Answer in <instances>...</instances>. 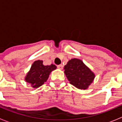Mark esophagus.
<instances>
[{
    "label": "esophagus",
    "instance_id": "obj_1",
    "mask_svg": "<svg viewBox=\"0 0 122 122\" xmlns=\"http://www.w3.org/2000/svg\"><path fill=\"white\" fill-rule=\"evenodd\" d=\"M63 66L62 65V64H60V65H57V68L59 69H60V70H62L63 69Z\"/></svg>",
    "mask_w": 122,
    "mask_h": 122
}]
</instances>
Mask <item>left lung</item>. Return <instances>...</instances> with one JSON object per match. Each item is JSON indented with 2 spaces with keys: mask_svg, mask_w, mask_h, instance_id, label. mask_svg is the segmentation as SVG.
<instances>
[{
  "mask_svg": "<svg viewBox=\"0 0 122 122\" xmlns=\"http://www.w3.org/2000/svg\"><path fill=\"white\" fill-rule=\"evenodd\" d=\"M64 70L70 83L79 89H87L95 78L94 73L80 59L69 60L65 65Z\"/></svg>",
  "mask_w": 122,
  "mask_h": 122,
  "instance_id": "8db88e82",
  "label": "left lung"
}]
</instances>
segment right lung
<instances>
[{
    "mask_svg": "<svg viewBox=\"0 0 122 122\" xmlns=\"http://www.w3.org/2000/svg\"><path fill=\"white\" fill-rule=\"evenodd\" d=\"M42 60L35 61L31 66L30 70L25 77V81L30 84L34 89H36L43 84L48 80L52 71L56 70L57 66L55 65H44Z\"/></svg>",
    "mask_w": 122,
    "mask_h": 122,
    "instance_id": "right-lung-1",
    "label": "right lung"
}]
</instances>
